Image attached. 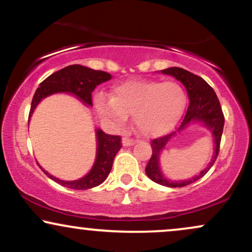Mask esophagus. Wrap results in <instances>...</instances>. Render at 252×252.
Segmentation results:
<instances>
[{
    "label": "esophagus",
    "mask_w": 252,
    "mask_h": 252,
    "mask_svg": "<svg viewBox=\"0 0 252 252\" xmlns=\"http://www.w3.org/2000/svg\"><path fill=\"white\" fill-rule=\"evenodd\" d=\"M134 142H135L134 139L127 138V136H125V138H123V145L124 146H133V145H134Z\"/></svg>",
    "instance_id": "34e87169"
}]
</instances>
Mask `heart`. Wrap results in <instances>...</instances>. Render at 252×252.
I'll return each mask as SVG.
<instances>
[{"label":"heart","mask_w":252,"mask_h":252,"mask_svg":"<svg viewBox=\"0 0 252 252\" xmlns=\"http://www.w3.org/2000/svg\"><path fill=\"white\" fill-rule=\"evenodd\" d=\"M187 97L176 82L128 80L112 90L111 98L95 95V108L102 118L120 126L128 114L136 128L146 136L166 134L178 124L185 111Z\"/></svg>","instance_id":"b5f03b06"}]
</instances>
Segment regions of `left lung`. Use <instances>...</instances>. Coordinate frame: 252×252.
<instances>
[{
  "label": "left lung",
  "mask_w": 252,
  "mask_h": 252,
  "mask_svg": "<svg viewBox=\"0 0 252 252\" xmlns=\"http://www.w3.org/2000/svg\"><path fill=\"white\" fill-rule=\"evenodd\" d=\"M161 72L175 77L179 82H181L185 85L189 97V105L187 111H186L185 117H183L181 125H180L175 132L152 140V157L150 161H148L147 166H146V174H147V176L152 181L166 186V187H185V186L190 185V183L201 179L203 175H206L208 170L212 168L213 164L215 163L220 152V144H221L223 126H224V116H223L221 104H220V100L217 98L215 91L203 78L189 72L187 70L181 69V67H168V69L162 70ZM191 122H202L212 131L214 143L216 144V151H214L212 161L207 168L202 171L195 178L186 180V182L167 180L160 173L159 169V154L162 153L164 146L166 144L169 139L176 131L183 130Z\"/></svg>",
  "instance_id": "obj_1"
}]
</instances>
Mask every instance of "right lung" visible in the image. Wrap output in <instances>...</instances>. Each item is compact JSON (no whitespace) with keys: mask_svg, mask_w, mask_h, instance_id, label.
<instances>
[{"mask_svg":"<svg viewBox=\"0 0 252 252\" xmlns=\"http://www.w3.org/2000/svg\"><path fill=\"white\" fill-rule=\"evenodd\" d=\"M112 78L110 73L104 71L92 70L83 65H69L57 72L50 74L45 80L39 84V88L33 94L29 112V120L33 110L42 99L58 92L72 93L85 105L92 106V92L99 84L107 82ZM97 134V157L91 170L85 176L74 181H63L42 168L45 175H48L55 182L64 187L77 190H84L101 185L106 180L112 169V164L116 154L121 148V138L119 135H110L101 129L95 131Z\"/></svg>","mask_w":252,"mask_h":252,"instance_id":"right-lung-1","label":"right lung"}]
</instances>
